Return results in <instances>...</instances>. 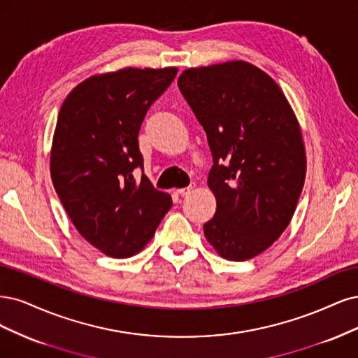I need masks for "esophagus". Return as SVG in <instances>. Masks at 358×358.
<instances>
[{
	"mask_svg": "<svg viewBox=\"0 0 358 358\" xmlns=\"http://www.w3.org/2000/svg\"><path fill=\"white\" fill-rule=\"evenodd\" d=\"M193 187H194V184H190L189 187H181V189H178L177 190V193L180 194V196H184V194H189L192 190H193Z\"/></svg>",
	"mask_w": 358,
	"mask_h": 358,
	"instance_id": "obj_1",
	"label": "esophagus"
}]
</instances>
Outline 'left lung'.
Returning a JSON list of instances; mask_svg holds the SVG:
<instances>
[{"label": "left lung", "mask_w": 358, "mask_h": 358, "mask_svg": "<svg viewBox=\"0 0 358 358\" xmlns=\"http://www.w3.org/2000/svg\"><path fill=\"white\" fill-rule=\"evenodd\" d=\"M178 87L208 138V187L217 210L203 224L222 257L259 256L290 224L306 176L301 126L280 86L260 68L230 61L189 68Z\"/></svg>", "instance_id": "1"}]
</instances>
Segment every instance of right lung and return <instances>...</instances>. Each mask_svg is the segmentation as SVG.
Masks as SVG:
<instances>
[{"mask_svg":"<svg viewBox=\"0 0 358 358\" xmlns=\"http://www.w3.org/2000/svg\"><path fill=\"white\" fill-rule=\"evenodd\" d=\"M176 66L123 68L76 86L57 116L50 152L55 190L78 234L103 255L141 251L172 206L143 174L138 134L150 106L177 76Z\"/></svg>","mask_w":358,"mask_h":358,"instance_id":"right-lung-1","label":"right lung"}]
</instances>
